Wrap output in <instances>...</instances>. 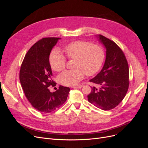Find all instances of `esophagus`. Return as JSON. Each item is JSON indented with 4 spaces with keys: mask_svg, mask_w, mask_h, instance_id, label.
Instances as JSON below:
<instances>
[{
    "mask_svg": "<svg viewBox=\"0 0 148 148\" xmlns=\"http://www.w3.org/2000/svg\"><path fill=\"white\" fill-rule=\"evenodd\" d=\"M83 86V85H79V86H73L72 88L74 89H77V88H82Z\"/></svg>",
    "mask_w": 148,
    "mask_h": 148,
    "instance_id": "1",
    "label": "esophagus"
}]
</instances>
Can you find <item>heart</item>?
I'll return each mask as SVG.
<instances>
[{
	"label": "heart",
	"mask_w": 148,
	"mask_h": 148,
	"mask_svg": "<svg viewBox=\"0 0 148 148\" xmlns=\"http://www.w3.org/2000/svg\"><path fill=\"white\" fill-rule=\"evenodd\" d=\"M65 51L69 59L76 60L75 69L65 70L59 77L60 83L69 86L77 85L85 73L88 76L96 73L102 66L105 57L104 49L101 46L86 41L71 42L65 46ZM66 61L64 53L57 49L53 50L49 56V63L56 71L65 69Z\"/></svg>",
	"instance_id": "heart-1"
}]
</instances>
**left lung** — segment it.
Instances as JSON below:
<instances>
[{
	"label": "left lung",
	"instance_id": "1",
	"mask_svg": "<svg viewBox=\"0 0 148 148\" xmlns=\"http://www.w3.org/2000/svg\"><path fill=\"white\" fill-rule=\"evenodd\" d=\"M99 41L106 49L103 68L89 81L101 86L92 87L88 95V101L102 110H108L117 106L123 99L129 86L128 64L124 53L117 44L102 35Z\"/></svg>",
	"mask_w": 148,
	"mask_h": 148
}]
</instances>
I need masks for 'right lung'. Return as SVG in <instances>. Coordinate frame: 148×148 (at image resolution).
<instances>
[{"mask_svg":"<svg viewBox=\"0 0 148 148\" xmlns=\"http://www.w3.org/2000/svg\"><path fill=\"white\" fill-rule=\"evenodd\" d=\"M60 38H45L31 47L24 58L20 71V81L25 95L34 109L49 113L63 105L70 89L60 86L51 92L49 87L54 86L49 55Z\"/></svg>","mask_w":148,"mask_h":148,"instance_id":"1","label":"right lung"}]
</instances>
